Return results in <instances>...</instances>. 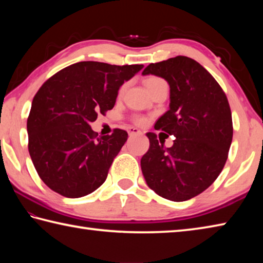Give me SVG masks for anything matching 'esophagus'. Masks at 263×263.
Masks as SVG:
<instances>
[{
  "label": "esophagus",
  "instance_id": "esophagus-1",
  "mask_svg": "<svg viewBox=\"0 0 263 263\" xmlns=\"http://www.w3.org/2000/svg\"><path fill=\"white\" fill-rule=\"evenodd\" d=\"M127 132L128 135H130V137H133V136H139L141 135V131L138 130L137 127H133V126H130L127 128Z\"/></svg>",
  "mask_w": 263,
  "mask_h": 263
}]
</instances>
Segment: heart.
Wrapping results in <instances>:
<instances>
[{
  "label": "heart",
  "instance_id": "1",
  "mask_svg": "<svg viewBox=\"0 0 263 263\" xmlns=\"http://www.w3.org/2000/svg\"><path fill=\"white\" fill-rule=\"evenodd\" d=\"M161 82H164L162 79H160V78H157V77H149V78H147L145 80V84H146V87H147V89L148 90L151 91L152 90V89H154L155 87L158 86V84H160ZM123 90V89H122ZM135 122L137 123V124H142L145 122V119L144 118H141V117H137V118H135Z\"/></svg>",
  "mask_w": 263,
  "mask_h": 263
}]
</instances>
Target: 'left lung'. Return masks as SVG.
Listing matches in <instances>:
<instances>
[{
	"label": "left lung",
	"instance_id": "8db88e82",
	"mask_svg": "<svg viewBox=\"0 0 263 263\" xmlns=\"http://www.w3.org/2000/svg\"><path fill=\"white\" fill-rule=\"evenodd\" d=\"M147 74L164 79L171 88L169 110L154 127L175 140L172 147H164L155 133H147L142 174L161 197L188 201L215 182L228 160L233 137L228 97L215 78L188 57L149 64L142 72Z\"/></svg>",
	"mask_w": 263,
	"mask_h": 263
}]
</instances>
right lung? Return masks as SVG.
Returning <instances> with one entry per match:
<instances>
[{
  "label": "right lung",
  "instance_id": "right-lung-1",
  "mask_svg": "<svg viewBox=\"0 0 263 263\" xmlns=\"http://www.w3.org/2000/svg\"><path fill=\"white\" fill-rule=\"evenodd\" d=\"M144 67L81 61L53 75L34 95L28 118L29 153L48 188L68 198L104 183L127 132L99 137L89 124L114 108L122 84Z\"/></svg>",
  "mask_w": 263,
  "mask_h": 263
}]
</instances>
